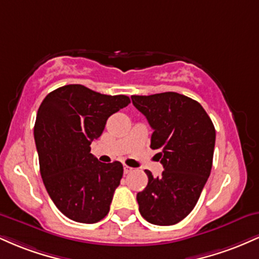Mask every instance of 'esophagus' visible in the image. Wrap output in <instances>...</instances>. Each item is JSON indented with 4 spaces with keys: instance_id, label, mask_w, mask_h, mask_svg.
<instances>
[{
    "instance_id": "esophagus-1",
    "label": "esophagus",
    "mask_w": 259,
    "mask_h": 259,
    "mask_svg": "<svg viewBox=\"0 0 259 259\" xmlns=\"http://www.w3.org/2000/svg\"><path fill=\"white\" fill-rule=\"evenodd\" d=\"M132 171H133V168L127 167V165L124 167V174H129V173H132Z\"/></svg>"
}]
</instances>
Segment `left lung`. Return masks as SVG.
I'll return each instance as SVG.
<instances>
[{
	"instance_id": "left-lung-1",
	"label": "left lung",
	"mask_w": 259,
	"mask_h": 259,
	"mask_svg": "<svg viewBox=\"0 0 259 259\" xmlns=\"http://www.w3.org/2000/svg\"><path fill=\"white\" fill-rule=\"evenodd\" d=\"M132 100L153 129L151 148L159 150L164 168L157 178L145 170L148 183L136 196L139 210L151 224L174 225L194 209L209 177L214 125L197 101L178 92Z\"/></svg>"
}]
</instances>
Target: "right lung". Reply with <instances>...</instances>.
<instances>
[{
  "mask_svg": "<svg viewBox=\"0 0 259 259\" xmlns=\"http://www.w3.org/2000/svg\"><path fill=\"white\" fill-rule=\"evenodd\" d=\"M129 103L124 95L72 84L50 92L40 105L34 138L41 177L56 207L74 222L92 224L108 214L123 164L100 162L90 145L113 113Z\"/></svg>",
  "mask_w": 259,
  "mask_h": 259,
  "instance_id": "right-lung-1",
  "label": "right lung"
}]
</instances>
